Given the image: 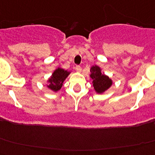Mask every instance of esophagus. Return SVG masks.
I'll use <instances>...</instances> for the list:
<instances>
[{"mask_svg": "<svg viewBox=\"0 0 155 155\" xmlns=\"http://www.w3.org/2000/svg\"><path fill=\"white\" fill-rule=\"evenodd\" d=\"M75 70H76V71L78 72L81 71V67L80 65H76L75 66Z\"/></svg>", "mask_w": 155, "mask_h": 155, "instance_id": "esophagus-1", "label": "esophagus"}]
</instances>
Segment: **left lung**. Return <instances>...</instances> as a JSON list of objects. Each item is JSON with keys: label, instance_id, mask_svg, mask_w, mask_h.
Wrapping results in <instances>:
<instances>
[{"label": "left lung", "instance_id": "8db88e82", "mask_svg": "<svg viewBox=\"0 0 155 155\" xmlns=\"http://www.w3.org/2000/svg\"><path fill=\"white\" fill-rule=\"evenodd\" d=\"M92 74L91 78L93 79V84L95 91L99 94L104 93L112 85L111 79L109 77L101 73V68L98 66H93L91 68Z\"/></svg>", "mask_w": 155, "mask_h": 155}]
</instances>
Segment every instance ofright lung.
I'll list each match as a JSON object with an SVG mask.
<instances>
[{"instance_id":"obj_1","label":"right lung","mask_w":155,"mask_h":155,"mask_svg":"<svg viewBox=\"0 0 155 155\" xmlns=\"http://www.w3.org/2000/svg\"><path fill=\"white\" fill-rule=\"evenodd\" d=\"M69 74L70 72L64 71L62 68L56 69L51 75V78L48 80L50 84L48 87L54 91H58V90L61 89L63 82Z\"/></svg>"}]
</instances>
